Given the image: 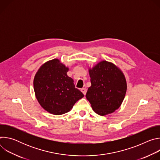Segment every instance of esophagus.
I'll list each match as a JSON object with an SVG mask.
<instances>
[{
  "label": "esophagus",
  "instance_id": "esophagus-1",
  "mask_svg": "<svg viewBox=\"0 0 160 160\" xmlns=\"http://www.w3.org/2000/svg\"><path fill=\"white\" fill-rule=\"evenodd\" d=\"M81 91H82V92L83 94V95L85 96L86 92H87V89H86L85 88H82L81 89Z\"/></svg>",
  "mask_w": 160,
  "mask_h": 160
}]
</instances>
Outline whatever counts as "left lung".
<instances>
[{"label":"left lung","mask_w":160,"mask_h":160,"mask_svg":"<svg viewBox=\"0 0 160 160\" xmlns=\"http://www.w3.org/2000/svg\"><path fill=\"white\" fill-rule=\"evenodd\" d=\"M91 86L86 98L94 112L101 116L118 109L126 94L127 81L120 68L112 62L101 61L88 68Z\"/></svg>","instance_id":"left-lung-1"}]
</instances>
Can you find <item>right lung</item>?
Returning <instances> with one entry per match:
<instances>
[{"instance_id":"1","label":"right lung","mask_w":160,"mask_h":160,"mask_svg":"<svg viewBox=\"0 0 160 160\" xmlns=\"http://www.w3.org/2000/svg\"><path fill=\"white\" fill-rule=\"evenodd\" d=\"M69 68L59 59H54L43 63L33 79L36 98L48 112L60 115L70 111L84 95L75 88L74 81L67 75Z\"/></svg>"}]
</instances>
